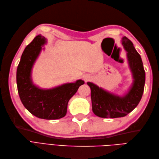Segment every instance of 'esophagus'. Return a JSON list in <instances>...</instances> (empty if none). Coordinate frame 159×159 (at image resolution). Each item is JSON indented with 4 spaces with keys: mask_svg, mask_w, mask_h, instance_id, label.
<instances>
[{
    "mask_svg": "<svg viewBox=\"0 0 159 159\" xmlns=\"http://www.w3.org/2000/svg\"><path fill=\"white\" fill-rule=\"evenodd\" d=\"M84 80L85 81H88L91 80V77L89 75H86L84 77Z\"/></svg>",
    "mask_w": 159,
    "mask_h": 159,
    "instance_id": "obj_1",
    "label": "esophagus"
}]
</instances>
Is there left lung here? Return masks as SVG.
Returning a JSON list of instances; mask_svg holds the SVG:
<instances>
[{"label": "left lung", "mask_w": 159, "mask_h": 159, "mask_svg": "<svg viewBox=\"0 0 159 159\" xmlns=\"http://www.w3.org/2000/svg\"><path fill=\"white\" fill-rule=\"evenodd\" d=\"M121 43L127 52V60L133 74V82L128 92L123 96L110 93L91 82L87 83L91 89L93 112L99 117H125L137 106L143 96L145 71L141 56L134 48L133 42L126 36L123 37Z\"/></svg>", "instance_id": "1"}]
</instances>
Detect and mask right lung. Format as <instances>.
Instances as JSON below:
<instances>
[{
	"label": "right lung",
	"mask_w": 159,
	"mask_h": 159,
	"mask_svg": "<svg viewBox=\"0 0 159 159\" xmlns=\"http://www.w3.org/2000/svg\"><path fill=\"white\" fill-rule=\"evenodd\" d=\"M46 43L45 37L36 36L24 50L16 71L18 92L24 106L34 116L44 119H57L67 113L69 100L84 84L81 80L52 89H40L33 84L31 72L42 47Z\"/></svg>",
	"instance_id": "1"
}]
</instances>
